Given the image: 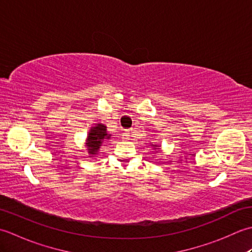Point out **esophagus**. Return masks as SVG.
I'll list each match as a JSON object with an SVG mask.
<instances>
[{
    "mask_svg": "<svg viewBox=\"0 0 252 252\" xmlns=\"http://www.w3.org/2000/svg\"><path fill=\"white\" fill-rule=\"evenodd\" d=\"M129 136H130V132L129 131H126L125 134H123V138H126V140H127V138H129Z\"/></svg>",
    "mask_w": 252,
    "mask_h": 252,
    "instance_id": "esophagus-1",
    "label": "esophagus"
}]
</instances>
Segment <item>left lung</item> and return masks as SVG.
I'll return each mask as SVG.
<instances>
[{"instance_id": "obj_1", "label": "left lung", "mask_w": 252, "mask_h": 252, "mask_svg": "<svg viewBox=\"0 0 252 252\" xmlns=\"http://www.w3.org/2000/svg\"><path fill=\"white\" fill-rule=\"evenodd\" d=\"M151 146H153L154 147V151H156V153L157 152H159L160 151V147H161V145H160V144H151Z\"/></svg>"}]
</instances>
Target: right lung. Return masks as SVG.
<instances>
[{
	"label": "right lung",
	"instance_id": "right-lung-1",
	"mask_svg": "<svg viewBox=\"0 0 252 252\" xmlns=\"http://www.w3.org/2000/svg\"><path fill=\"white\" fill-rule=\"evenodd\" d=\"M111 134L107 132V126L103 123H95L88 133L85 138V148H87L89 157H94L99 153V147L105 140H109Z\"/></svg>",
	"mask_w": 252,
	"mask_h": 252
}]
</instances>
